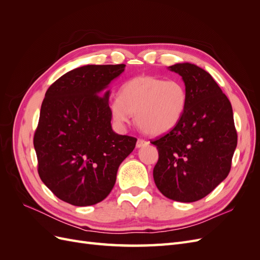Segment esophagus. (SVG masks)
<instances>
[{
  "label": "esophagus",
  "instance_id": "obj_1",
  "mask_svg": "<svg viewBox=\"0 0 260 260\" xmlns=\"http://www.w3.org/2000/svg\"><path fill=\"white\" fill-rule=\"evenodd\" d=\"M146 145H148V142H147V141H145V140L139 139V140L137 141V147H138V148H140V147H143V146H146Z\"/></svg>",
  "mask_w": 260,
  "mask_h": 260
}]
</instances>
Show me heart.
<instances>
[{"label": "heart", "instance_id": "1", "mask_svg": "<svg viewBox=\"0 0 260 260\" xmlns=\"http://www.w3.org/2000/svg\"><path fill=\"white\" fill-rule=\"evenodd\" d=\"M187 106V92L179 80L139 76L124 82L120 95L109 103L115 123L123 127L136 115V123L146 135L159 136L174 129Z\"/></svg>", "mask_w": 260, "mask_h": 260}]
</instances>
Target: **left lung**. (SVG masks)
I'll return each mask as SVG.
<instances>
[{"instance_id":"8db88e82","label":"left lung","mask_w":260,"mask_h":260,"mask_svg":"<svg viewBox=\"0 0 260 260\" xmlns=\"http://www.w3.org/2000/svg\"><path fill=\"white\" fill-rule=\"evenodd\" d=\"M168 69L182 77L187 106L174 129L152 141L158 149L153 177L166 198L191 203L205 198L229 175L238 135L230 101L210 74L190 62Z\"/></svg>"}]
</instances>
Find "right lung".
Wrapping results in <instances>:
<instances>
[{
  "mask_svg": "<svg viewBox=\"0 0 260 260\" xmlns=\"http://www.w3.org/2000/svg\"><path fill=\"white\" fill-rule=\"evenodd\" d=\"M125 65H85L62 75L45 93L34 145L38 172L55 196L75 206L107 198L137 139L112 129L108 84Z\"/></svg>",
  "mask_w": 260,
  "mask_h": 260,
  "instance_id": "obj_1",
  "label": "right lung"
}]
</instances>
